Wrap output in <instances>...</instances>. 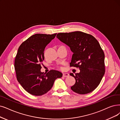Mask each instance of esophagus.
<instances>
[{
  "mask_svg": "<svg viewBox=\"0 0 120 120\" xmlns=\"http://www.w3.org/2000/svg\"><path fill=\"white\" fill-rule=\"evenodd\" d=\"M68 76H69V74L68 73H64L63 74V76L64 77H68Z\"/></svg>",
  "mask_w": 120,
  "mask_h": 120,
  "instance_id": "obj_1",
  "label": "esophagus"
}]
</instances>
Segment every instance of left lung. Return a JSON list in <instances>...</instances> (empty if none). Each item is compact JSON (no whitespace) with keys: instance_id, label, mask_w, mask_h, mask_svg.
I'll list each match as a JSON object with an SVG mask.
<instances>
[{"instance_id":"1","label":"left lung","mask_w":120,"mask_h":120,"mask_svg":"<svg viewBox=\"0 0 120 120\" xmlns=\"http://www.w3.org/2000/svg\"><path fill=\"white\" fill-rule=\"evenodd\" d=\"M56 37L73 52L70 66L80 70L75 75L70 73L76 80L71 90L80 94L93 92L105 73V56L99 42L93 35L81 31L59 33Z\"/></svg>"}]
</instances>
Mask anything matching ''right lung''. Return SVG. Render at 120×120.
<instances>
[{"mask_svg": "<svg viewBox=\"0 0 120 120\" xmlns=\"http://www.w3.org/2000/svg\"><path fill=\"white\" fill-rule=\"evenodd\" d=\"M56 34L33 35L18 49L14 63L17 80L27 92L35 96L47 93L55 80L63 76L60 72L55 70L47 73L40 71L44 60V49Z\"/></svg>", "mask_w": 120, "mask_h": 120, "instance_id": "obj_1", "label": "right lung"}]
</instances>
